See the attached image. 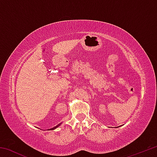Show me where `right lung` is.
I'll return each instance as SVG.
<instances>
[{"label": "right lung", "mask_w": 157, "mask_h": 157, "mask_svg": "<svg viewBox=\"0 0 157 157\" xmlns=\"http://www.w3.org/2000/svg\"><path fill=\"white\" fill-rule=\"evenodd\" d=\"M59 125H60V124H58V125H57V126H56V127H53V128H51V129H50V130H51V129H52H52H55V128H57V127L58 126H59Z\"/></svg>", "instance_id": "obj_1"}]
</instances>
